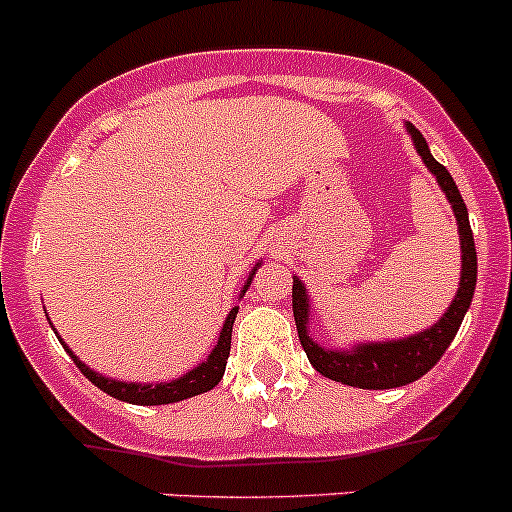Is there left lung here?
<instances>
[{"label": "left lung", "instance_id": "left-lung-1", "mask_svg": "<svg viewBox=\"0 0 512 512\" xmlns=\"http://www.w3.org/2000/svg\"><path fill=\"white\" fill-rule=\"evenodd\" d=\"M405 130H408L420 160L425 162L430 175L435 177L440 190L445 192V200L453 207L455 222H458L460 267L463 270H460L458 292H455L453 302L443 312V317L438 322H433L430 327H425V330L408 337H398V340H365L355 342L350 347H325L310 335L312 305L305 282L297 275L292 277V312H295L300 345L307 352L310 365L320 375L360 390L403 388V385L415 382L425 372L433 370L435 362L443 357V352L448 350L453 337L458 335L465 312H468L470 302H473L475 282H478V255H475L473 230H470L468 207H465L463 197H460L458 185L453 182L450 172L430 155L428 142H425V137L415 130L413 124H405Z\"/></svg>", "mask_w": 512, "mask_h": 512}]
</instances>
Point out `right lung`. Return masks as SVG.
Masks as SVG:
<instances>
[{
    "label": "right lung",
    "mask_w": 512,
    "mask_h": 512,
    "mask_svg": "<svg viewBox=\"0 0 512 512\" xmlns=\"http://www.w3.org/2000/svg\"><path fill=\"white\" fill-rule=\"evenodd\" d=\"M260 265H262V260L255 262L252 272L247 275L245 285H242L240 297L250 290V282H252V277H255L257 267ZM237 310H240V305L232 307L230 315L225 317L220 337H217V342H215V347H212L210 355H207L197 367L187 370L185 375L175 377V380H165V382H127V380H114V377L102 375V372H97L94 367L84 365V362L79 360L72 350H69L67 342H64L59 335L57 337H59V342L64 345V350L69 352V357L74 360V365L82 370V375H87V380H92L94 385H97L99 390H104L107 395H112V398L122 400V403H132V405H170V403H180V400L195 398V395L207 393V390H212L217 382L222 380V375H225L227 357H230L232 325H235ZM49 325H52V322H49Z\"/></svg>",
    "instance_id": "add662e5"
}]
</instances>
